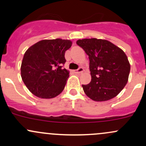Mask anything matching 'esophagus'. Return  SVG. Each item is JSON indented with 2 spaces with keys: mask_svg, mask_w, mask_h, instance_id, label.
Wrapping results in <instances>:
<instances>
[{
  "mask_svg": "<svg viewBox=\"0 0 146 146\" xmlns=\"http://www.w3.org/2000/svg\"><path fill=\"white\" fill-rule=\"evenodd\" d=\"M83 71H84V68H83L82 67H80V68H78V69H77V70H75V73H82V72H83Z\"/></svg>",
  "mask_w": 146,
  "mask_h": 146,
  "instance_id": "obj_1",
  "label": "esophagus"
}]
</instances>
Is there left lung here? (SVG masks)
Returning a JSON list of instances; mask_svg holds the SVG:
<instances>
[{
  "mask_svg": "<svg viewBox=\"0 0 146 146\" xmlns=\"http://www.w3.org/2000/svg\"><path fill=\"white\" fill-rule=\"evenodd\" d=\"M89 59L91 81L82 84L83 90L94 101H106L116 96L126 85L130 64L122 49L110 41L96 38L77 41Z\"/></svg>",
  "mask_w": 146,
  "mask_h": 146,
  "instance_id": "1",
  "label": "left lung"
}]
</instances>
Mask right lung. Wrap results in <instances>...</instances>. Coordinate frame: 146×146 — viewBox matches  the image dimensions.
Wrapping results in <instances>:
<instances>
[{
    "instance_id": "right-lung-1",
    "label": "right lung",
    "mask_w": 146,
    "mask_h": 146,
    "mask_svg": "<svg viewBox=\"0 0 146 146\" xmlns=\"http://www.w3.org/2000/svg\"><path fill=\"white\" fill-rule=\"evenodd\" d=\"M72 41L44 39L30 46L23 56L21 75L29 91L41 98H52L64 89L69 71L62 68Z\"/></svg>"
}]
</instances>
